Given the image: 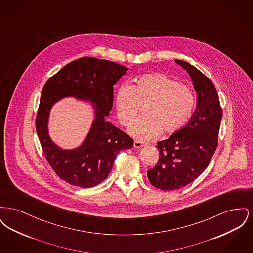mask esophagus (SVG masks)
Here are the masks:
<instances>
[{
	"instance_id": "1",
	"label": "esophagus",
	"mask_w": 253,
	"mask_h": 253,
	"mask_svg": "<svg viewBox=\"0 0 253 253\" xmlns=\"http://www.w3.org/2000/svg\"><path fill=\"white\" fill-rule=\"evenodd\" d=\"M145 144H143L142 142H140V141H134L133 142V147L134 148H136V149H139V148H142V147H144Z\"/></svg>"
}]
</instances>
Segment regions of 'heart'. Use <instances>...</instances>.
Segmentation results:
<instances>
[{"mask_svg": "<svg viewBox=\"0 0 253 253\" xmlns=\"http://www.w3.org/2000/svg\"><path fill=\"white\" fill-rule=\"evenodd\" d=\"M195 100L192 90L162 73L140 76L135 84L122 86L116 97L119 120L129 126L145 106L144 117L129 128V133L140 141H148L161 131L170 134L180 131L191 120Z\"/></svg>", "mask_w": 253, "mask_h": 253, "instance_id": "obj_1", "label": "heart"}]
</instances>
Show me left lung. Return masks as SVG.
<instances>
[{"label":"left lung","instance_id":"left-lung-1","mask_svg":"<svg viewBox=\"0 0 253 253\" xmlns=\"http://www.w3.org/2000/svg\"><path fill=\"white\" fill-rule=\"evenodd\" d=\"M190 75L196 94V109L189 123L168 139L157 142L159 158L148 169L153 186L173 191L196 179L216 150L222 109L212 82L189 62L175 60Z\"/></svg>","mask_w":253,"mask_h":253}]
</instances>
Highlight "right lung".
<instances>
[{
  "mask_svg": "<svg viewBox=\"0 0 253 253\" xmlns=\"http://www.w3.org/2000/svg\"><path fill=\"white\" fill-rule=\"evenodd\" d=\"M127 70L110 60L84 57L65 65L44 84L36 131L45 158L60 179L81 188L95 187L107 178L119 152L132 148V138L106 121L113 107L114 85ZM66 97L88 102L94 114L86 137L75 149H62L48 134L49 112Z\"/></svg>",
  "mask_w": 253,
  "mask_h": 253,
  "instance_id": "1",
  "label": "right lung"
}]
</instances>
